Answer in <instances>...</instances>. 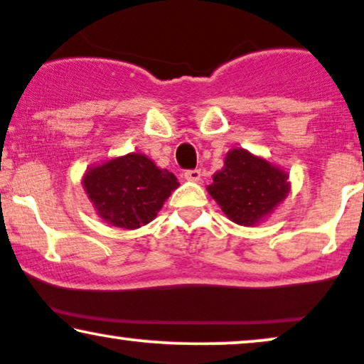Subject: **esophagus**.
<instances>
[{"label":"esophagus","mask_w":364,"mask_h":364,"mask_svg":"<svg viewBox=\"0 0 364 364\" xmlns=\"http://www.w3.org/2000/svg\"><path fill=\"white\" fill-rule=\"evenodd\" d=\"M200 175H203V173H200L199 168L186 170V172H183V177H186V181H191V182H199Z\"/></svg>","instance_id":"34e87169"}]
</instances>
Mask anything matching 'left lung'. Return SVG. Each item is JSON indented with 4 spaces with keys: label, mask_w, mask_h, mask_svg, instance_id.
I'll return each instance as SVG.
<instances>
[{
    "label": "left lung",
    "mask_w": 364,
    "mask_h": 364,
    "mask_svg": "<svg viewBox=\"0 0 364 364\" xmlns=\"http://www.w3.org/2000/svg\"><path fill=\"white\" fill-rule=\"evenodd\" d=\"M289 175L262 156L235 148L214 173L208 192L232 223L255 226L289 196Z\"/></svg>",
    "instance_id": "obj_1"
}]
</instances>
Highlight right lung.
Returning <instances> with one entry per match:
<instances>
[{"label": "right lung", "mask_w": 364, "mask_h": 364, "mask_svg": "<svg viewBox=\"0 0 364 364\" xmlns=\"http://www.w3.org/2000/svg\"><path fill=\"white\" fill-rule=\"evenodd\" d=\"M82 186L97 216L111 226L136 230L154 221L178 182L146 155L128 154L89 168Z\"/></svg>", "instance_id": "1"}]
</instances>
